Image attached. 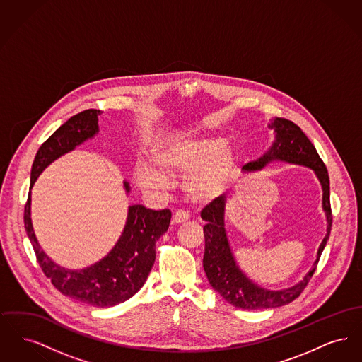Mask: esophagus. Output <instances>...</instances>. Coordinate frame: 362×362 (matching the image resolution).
Listing matches in <instances>:
<instances>
[{
	"label": "esophagus",
	"instance_id": "esophagus-1",
	"mask_svg": "<svg viewBox=\"0 0 362 362\" xmlns=\"http://www.w3.org/2000/svg\"><path fill=\"white\" fill-rule=\"evenodd\" d=\"M189 216L185 211H180L177 210L175 214H173V221L175 224H183L186 221H189Z\"/></svg>",
	"mask_w": 362,
	"mask_h": 362
}]
</instances>
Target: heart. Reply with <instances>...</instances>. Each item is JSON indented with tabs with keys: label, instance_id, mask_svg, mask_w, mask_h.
Here are the masks:
<instances>
[{
	"label": "heart",
	"instance_id": "heart-1",
	"mask_svg": "<svg viewBox=\"0 0 362 362\" xmlns=\"http://www.w3.org/2000/svg\"><path fill=\"white\" fill-rule=\"evenodd\" d=\"M151 164L138 165L134 179L141 189L161 187L167 177L186 175L182 189L187 199L206 205L228 189L236 155L221 138L189 136L168 139L153 148Z\"/></svg>",
	"mask_w": 362,
	"mask_h": 362
}]
</instances>
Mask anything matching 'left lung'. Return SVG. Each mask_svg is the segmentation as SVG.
<instances>
[{"label":"left lung","mask_w":362,"mask_h":362,"mask_svg":"<svg viewBox=\"0 0 362 362\" xmlns=\"http://www.w3.org/2000/svg\"><path fill=\"white\" fill-rule=\"evenodd\" d=\"M269 130H273L274 141L272 146L257 160L243 167V173H254L262 171L270 163H286L293 165H301L310 168L317 177L322 186V207L326 214V236L320 243L316 259L313 260L310 270L297 284L285 289H267L252 281L241 270L232 245L228 239L225 226V210L229 194H224L214 199L202 211L201 217L206 223L204 226L205 233V254H204V270L206 273L210 286L221 294L226 303L241 310H267L276 308L292 303L294 298L304 291L310 276L315 273L317 262L327 244L331 232V207H329V179L326 165L317 155L315 146L303 130L293 122L274 118L267 124Z\"/></svg>","instance_id":"obj_1"}]
</instances>
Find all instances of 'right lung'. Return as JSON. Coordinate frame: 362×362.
<instances>
[{"mask_svg": "<svg viewBox=\"0 0 362 362\" xmlns=\"http://www.w3.org/2000/svg\"><path fill=\"white\" fill-rule=\"evenodd\" d=\"M99 114L98 110H86L71 117L39 148L31 170L24 225L45 276L59 292L92 307L108 308L133 297L145 284L155 263L156 241L167 232L171 211L130 205L121 236L108 254L77 270L57 264L43 251L36 239L31 218V189L36 179L57 158L99 134ZM123 189L126 195L132 191L126 179L123 180Z\"/></svg>", "mask_w": 362, "mask_h": 362, "instance_id": "obj_1", "label": "right lung"}]
</instances>
